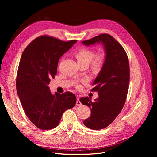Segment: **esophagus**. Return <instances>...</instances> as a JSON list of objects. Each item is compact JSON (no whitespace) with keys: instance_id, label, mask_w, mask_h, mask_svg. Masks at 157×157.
Instances as JSON below:
<instances>
[{"instance_id":"34e87169","label":"esophagus","mask_w":157,"mask_h":157,"mask_svg":"<svg viewBox=\"0 0 157 157\" xmlns=\"http://www.w3.org/2000/svg\"><path fill=\"white\" fill-rule=\"evenodd\" d=\"M76 105H81V102L79 101V97H77Z\"/></svg>"}]
</instances>
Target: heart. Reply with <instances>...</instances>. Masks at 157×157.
<instances>
[{
    "label": "heart",
    "mask_w": 157,
    "mask_h": 157,
    "mask_svg": "<svg viewBox=\"0 0 157 157\" xmlns=\"http://www.w3.org/2000/svg\"><path fill=\"white\" fill-rule=\"evenodd\" d=\"M93 49L81 48L76 52L75 56L79 64H89L91 62V69L94 72H99L104 67L105 56L104 53H98L95 56Z\"/></svg>",
    "instance_id": "heart-1"
}]
</instances>
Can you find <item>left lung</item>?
Returning <instances> with one entry per match:
<instances>
[{
	"mask_svg": "<svg viewBox=\"0 0 157 157\" xmlns=\"http://www.w3.org/2000/svg\"><path fill=\"white\" fill-rule=\"evenodd\" d=\"M100 42L104 46L105 62L91 90L98 92V97L94 102L88 97L79 100L91 109L90 117L83 123L93 130L107 127L118 117L126 102L130 81L128 56L124 48L111 35L101 34L82 41L86 46Z\"/></svg>",
	"mask_w": 157,
	"mask_h": 157,
	"instance_id": "1",
	"label": "left lung"
}]
</instances>
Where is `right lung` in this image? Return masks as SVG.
<instances>
[{"instance_id": "1", "label": "right lung", "mask_w": 157, "mask_h": 157, "mask_svg": "<svg viewBox=\"0 0 157 157\" xmlns=\"http://www.w3.org/2000/svg\"><path fill=\"white\" fill-rule=\"evenodd\" d=\"M76 41L39 36L26 47L21 56L16 81L17 94L27 117L41 130L57 127L64 111L76 103L72 92L53 95L48 86L56 74L60 58Z\"/></svg>"}]
</instances>
